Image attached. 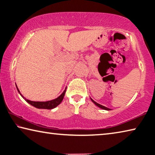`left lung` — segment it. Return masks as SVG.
<instances>
[{"label":"left lung","instance_id":"8db88e82","mask_svg":"<svg viewBox=\"0 0 155 155\" xmlns=\"http://www.w3.org/2000/svg\"><path fill=\"white\" fill-rule=\"evenodd\" d=\"M91 101L93 102V103H94V104H95V105H96L97 107H99V108H101V109H104V110H107V111H109V110H111V109H110L107 108V107H106L103 106V105H101V104H98V103H97L96 102L94 101L93 99H91Z\"/></svg>","mask_w":155,"mask_h":155}]
</instances>
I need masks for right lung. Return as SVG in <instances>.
<instances>
[{
	"instance_id": "1",
	"label": "right lung",
	"mask_w": 155,
	"mask_h": 155,
	"mask_svg": "<svg viewBox=\"0 0 155 155\" xmlns=\"http://www.w3.org/2000/svg\"><path fill=\"white\" fill-rule=\"evenodd\" d=\"M16 88L18 91V92H19L21 95V96H22L28 104H31V105L36 107V108L38 109H52L55 108L56 107L58 106L59 104L62 102L63 99H64V97L65 96V91H66V88H65V90L63 91V93L59 96L57 97V98L52 100V101H45V102H39V101H29V100L25 98V97L20 94V90H18L17 85H16Z\"/></svg>"
}]
</instances>
